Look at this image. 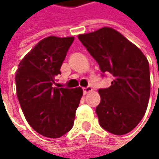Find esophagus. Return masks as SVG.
<instances>
[{
    "label": "esophagus",
    "mask_w": 159,
    "mask_h": 159,
    "mask_svg": "<svg viewBox=\"0 0 159 159\" xmlns=\"http://www.w3.org/2000/svg\"><path fill=\"white\" fill-rule=\"evenodd\" d=\"M91 91H92V87L91 86H86V87H84L83 88V92H84V95L87 94V93H89V92H91Z\"/></svg>",
    "instance_id": "esophagus-1"
}]
</instances>
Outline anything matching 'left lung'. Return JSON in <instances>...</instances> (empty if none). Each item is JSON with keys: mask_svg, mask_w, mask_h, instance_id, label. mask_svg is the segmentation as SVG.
Instances as JSON below:
<instances>
[{"mask_svg": "<svg viewBox=\"0 0 159 159\" xmlns=\"http://www.w3.org/2000/svg\"><path fill=\"white\" fill-rule=\"evenodd\" d=\"M98 63L102 76H114L111 85L98 89L96 108L100 126L116 135L128 134L143 119L150 97L149 63L143 53L111 27L78 36Z\"/></svg>", "mask_w": 159, "mask_h": 159, "instance_id": "left-lung-1", "label": "left lung"}]
</instances>
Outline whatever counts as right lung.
<instances>
[{"mask_svg":"<svg viewBox=\"0 0 159 159\" xmlns=\"http://www.w3.org/2000/svg\"><path fill=\"white\" fill-rule=\"evenodd\" d=\"M74 39L53 36L42 39L16 71V93L24 115L37 133L48 138H59L73 128L83 96L81 87L53 86Z\"/></svg>","mask_w":159,"mask_h":159,"instance_id":"obj_1","label":"right lung"}]
</instances>
